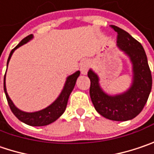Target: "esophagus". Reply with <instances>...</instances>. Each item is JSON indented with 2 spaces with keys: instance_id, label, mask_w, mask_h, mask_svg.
Segmentation results:
<instances>
[{
  "instance_id": "obj_1",
  "label": "esophagus",
  "mask_w": 154,
  "mask_h": 154,
  "mask_svg": "<svg viewBox=\"0 0 154 154\" xmlns=\"http://www.w3.org/2000/svg\"><path fill=\"white\" fill-rule=\"evenodd\" d=\"M90 69V63L88 61H84L82 63H81V67H80V69H81V73L83 75H86L88 70Z\"/></svg>"
}]
</instances>
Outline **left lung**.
<instances>
[{
    "label": "left lung",
    "instance_id": "obj_1",
    "mask_svg": "<svg viewBox=\"0 0 154 154\" xmlns=\"http://www.w3.org/2000/svg\"><path fill=\"white\" fill-rule=\"evenodd\" d=\"M118 33L117 45L129 57L132 65V82L130 88L120 94L110 95L99 85V77L92 69L88 71L91 80L90 96L96 111L105 119L127 121L143 110L152 90V74L144 48L129 33L111 25Z\"/></svg>",
    "mask_w": 154,
    "mask_h": 154
}]
</instances>
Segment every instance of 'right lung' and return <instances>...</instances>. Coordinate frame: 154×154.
<instances>
[{
    "label": "right lung",
    "mask_w": 154,
    "mask_h": 154,
    "mask_svg": "<svg viewBox=\"0 0 154 154\" xmlns=\"http://www.w3.org/2000/svg\"><path fill=\"white\" fill-rule=\"evenodd\" d=\"M33 38V35H29L27 37H25L23 40L20 42V43L11 50L9 57L8 59L7 62V67L8 65L9 60L11 58L14 51L16 49H18L19 47L23 46V44L27 43L28 42H29ZM80 75V71L77 70L75 73H73L72 75L69 76L65 81V84L63 86V89L62 90L60 95L58 96V97L52 103L50 104L48 107L42 109L41 111L38 112H23L21 110H19L14 103L12 102V100L10 99L9 96L7 92V88H6V74L4 77V92L8 105L12 111V112L14 113V115L22 122L25 123L31 126H43V125H50L51 123H53L54 121H56L58 118H60L62 116V114L64 112L66 106H67V103H68L69 97L70 95L71 91H73L76 82H77V77H79Z\"/></svg>",
    "instance_id": "1"
}]
</instances>
